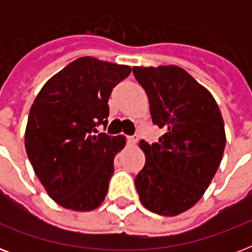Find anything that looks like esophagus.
Listing matches in <instances>:
<instances>
[{"label": "esophagus", "instance_id": "34e87169", "mask_svg": "<svg viewBox=\"0 0 252 252\" xmlns=\"http://www.w3.org/2000/svg\"><path fill=\"white\" fill-rule=\"evenodd\" d=\"M128 142H129L130 145H134V144L137 142V137H134V136H130V137H128Z\"/></svg>", "mask_w": 252, "mask_h": 252}]
</instances>
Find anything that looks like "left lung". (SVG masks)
<instances>
[{
	"instance_id": "left-lung-1",
	"label": "left lung",
	"mask_w": 252,
	"mask_h": 252,
	"mask_svg": "<svg viewBox=\"0 0 252 252\" xmlns=\"http://www.w3.org/2000/svg\"><path fill=\"white\" fill-rule=\"evenodd\" d=\"M149 99L158 142L140 141L145 166L134 183L142 205L176 216L195 205L211 184L226 144L222 115L213 95L176 65L134 66Z\"/></svg>"
}]
</instances>
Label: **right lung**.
Returning <instances> with one entry per match:
<instances>
[{
  "instance_id": "1",
  "label": "right lung",
  "mask_w": 252,
  "mask_h": 252,
  "mask_svg": "<svg viewBox=\"0 0 252 252\" xmlns=\"http://www.w3.org/2000/svg\"><path fill=\"white\" fill-rule=\"evenodd\" d=\"M128 65L80 57L49 78L30 110L25 146L33 171L59 205L89 212L103 203L124 136L98 133L107 126L108 98L130 74Z\"/></svg>"
}]
</instances>
